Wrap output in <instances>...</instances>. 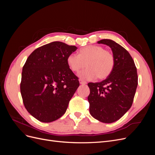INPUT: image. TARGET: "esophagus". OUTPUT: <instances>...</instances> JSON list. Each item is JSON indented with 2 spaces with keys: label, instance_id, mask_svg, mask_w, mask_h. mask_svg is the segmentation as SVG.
<instances>
[{
  "label": "esophagus",
  "instance_id": "esophagus-1",
  "mask_svg": "<svg viewBox=\"0 0 155 155\" xmlns=\"http://www.w3.org/2000/svg\"><path fill=\"white\" fill-rule=\"evenodd\" d=\"M79 83H80V84H81V85H86L87 84V82L86 81H83V80H82V79H79Z\"/></svg>",
  "mask_w": 155,
  "mask_h": 155
}]
</instances>
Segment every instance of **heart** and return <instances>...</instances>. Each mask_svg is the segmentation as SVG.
Segmentation results:
<instances>
[{
	"label": "heart",
	"instance_id": "1",
	"mask_svg": "<svg viewBox=\"0 0 155 155\" xmlns=\"http://www.w3.org/2000/svg\"><path fill=\"white\" fill-rule=\"evenodd\" d=\"M67 64L74 72H78L84 67H87L79 74L83 79L92 80L96 77L99 79L107 78L112 72L115 64L114 55L110 51L96 45H89L80 49L79 55L70 54Z\"/></svg>",
	"mask_w": 155,
	"mask_h": 155
}]
</instances>
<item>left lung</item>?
Segmentation results:
<instances>
[{
	"label": "left lung",
	"instance_id": "1",
	"mask_svg": "<svg viewBox=\"0 0 155 155\" xmlns=\"http://www.w3.org/2000/svg\"><path fill=\"white\" fill-rule=\"evenodd\" d=\"M97 43L111 48L115 64L105 80L88 83L89 110L95 119L110 124L121 118L132 105L138 85L137 70L130 54L119 44L110 39Z\"/></svg>",
	"mask_w": 155,
	"mask_h": 155
}]
</instances>
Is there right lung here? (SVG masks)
<instances>
[{
  "mask_svg": "<svg viewBox=\"0 0 155 155\" xmlns=\"http://www.w3.org/2000/svg\"><path fill=\"white\" fill-rule=\"evenodd\" d=\"M77 48L54 41L35 50L23 66L20 87L23 104L39 121L51 122L66 112L79 86L67 61Z\"/></svg>",
  "mask_w": 155,
  "mask_h": 155,
  "instance_id": "1",
  "label": "right lung"
}]
</instances>
